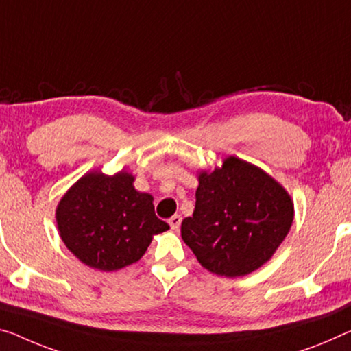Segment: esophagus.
Returning <instances> with one entry per match:
<instances>
[{
    "label": "esophagus",
    "instance_id": "1",
    "mask_svg": "<svg viewBox=\"0 0 351 351\" xmlns=\"http://www.w3.org/2000/svg\"><path fill=\"white\" fill-rule=\"evenodd\" d=\"M169 226H171V229H174V230H177L180 228V223H182V217L180 215H174V217H171L169 218Z\"/></svg>",
    "mask_w": 351,
    "mask_h": 351
}]
</instances>
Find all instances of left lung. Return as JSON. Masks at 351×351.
<instances>
[{"label":"left lung","instance_id":"8db88e82","mask_svg":"<svg viewBox=\"0 0 351 351\" xmlns=\"http://www.w3.org/2000/svg\"><path fill=\"white\" fill-rule=\"evenodd\" d=\"M293 221V201L265 171L237 157L199 174L193 217L182 239L218 276H245L271 258Z\"/></svg>","mask_w":351,"mask_h":351}]
</instances>
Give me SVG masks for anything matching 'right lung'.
<instances>
[{
	"mask_svg": "<svg viewBox=\"0 0 351 351\" xmlns=\"http://www.w3.org/2000/svg\"><path fill=\"white\" fill-rule=\"evenodd\" d=\"M125 171L84 174L56 208L59 235L72 254L100 271H117L144 256L155 234L169 226L157 218L154 197L133 186Z\"/></svg>",
	"mask_w": 351,
	"mask_h": 351,
	"instance_id": "add662e5",
	"label": "right lung"
}]
</instances>
